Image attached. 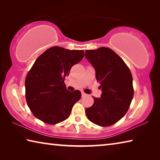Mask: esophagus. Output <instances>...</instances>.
<instances>
[{
	"label": "esophagus",
	"instance_id": "34e87169",
	"mask_svg": "<svg viewBox=\"0 0 160 160\" xmlns=\"http://www.w3.org/2000/svg\"><path fill=\"white\" fill-rule=\"evenodd\" d=\"M81 94H82V97L86 95V94H85V92H81Z\"/></svg>",
	"mask_w": 160,
	"mask_h": 160
}]
</instances>
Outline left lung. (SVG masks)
<instances>
[{
    "label": "left lung",
    "mask_w": 160,
    "mask_h": 160,
    "mask_svg": "<svg viewBox=\"0 0 160 160\" xmlns=\"http://www.w3.org/2000/svg\"><path fill=\"white\" fill-rule=\"evenodd\" d=\"M85 56L96 71V79L102 89L101 98L85 109L87 117L97 125L106 127L123 118L133 97L132 77L125 62L109 48L86 50Z\"/></svg>",
    "instance_id": "left-lung-1"
}]
</instances>
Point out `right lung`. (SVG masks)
Segmentation results:
<instances>
[{"label": "right lung", "mask_w": 160, "mask_h": 160, "mask_svg": "<svg viewBox=\"0 0 160 160\" xmlns=\"http://www.w3.org/2000/svg\"><path fill=\"white\" fill-rule=\"evenodd\" d=\"M83 57V50L53 47L37 58L25 82L26 101L35 117L48 124L58 123L68 118L81 92L68 90L65 78Z\"/></svg>", "instance_id": "1"}]
</instances>
